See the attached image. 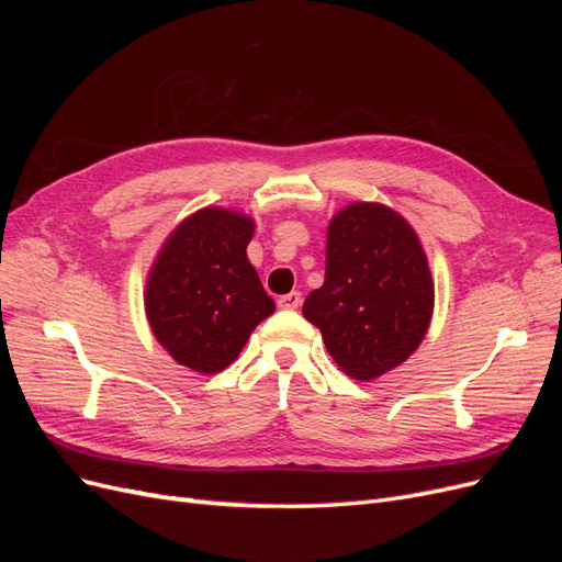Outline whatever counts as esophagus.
Instances as JSON below:
<instances>
[{"label": "esophagus", "instance_id": "obj_1", "mask_svg": "<svg viewBox=\"0 0 562 562\" xmlns=\"http://www.w3.org/2000/svg\"><path fill=\"white\" fill-rule=\"evenodd\" d=\"M300 302H302V295L297 291H293V293H285L279 297V307L281 310H297Z\"/></svg>", "mask_w": 562, "mask_h": 562}]
</instances>
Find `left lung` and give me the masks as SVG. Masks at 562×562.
Masks as SVG:
<instances>
[{
  "label": "left lung",
  "instance_id": "8db88e82",
  "mask_svg": "<svg viewBox=\"0 0 562 562\" xmlns=\"http://www.w3.org/2000/svg\"><path fill=\"white\" fill-rule=\"evenodd\" d=\"M434 281L405 220L382 203H351L328 227L326 281L302 304L333 361L353 380L401 366L429 330Z\"/></svg>",
  "mask_w": 562,
  "mask_h": 562
}]
</instances>
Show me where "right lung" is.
I'll return each mask as SVG.
<instances>
[{
  "label": "right lung",
  "instance_id": "1",
  "mask_svg": "<svg viewBox=\"0 0 562 562\" xmlns=\"http://www.w3.org/2000/svg\"><path fill=\"white\" fill-rule=\"evenodd\" d=\"M252 220L203 209L168 236L149 271L145 312L151 333L180 366L225 370L260 321L277 310L248 262Z\"/></svg>",
  "mask_w": 562,
  "mask_h": 562
}]
</instances>
